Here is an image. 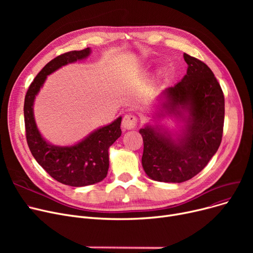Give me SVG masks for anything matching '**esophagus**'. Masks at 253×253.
Segmentation results:
<instances>
[{
    "mask_svg": "<svg viewBox=\"0 0 253 253\" xmlns=\"http://www.w3.org/2000/svg\"><path fill=\"white\" fill-rule=\"evenodd\" d=\"M137 124V117L132 115V114H127L124 116L123 118V121H122V126L125 128V129H133L135 128Z\"/></svg>",
    "mask_w": 253,
    "mask_h": 253,
    "instance_id": "obj_1",
    "label": "esophagus"
}]
</instances>
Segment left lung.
I'll return each instance as SVG.
<instances>
[{
    "label": "left lung",
    "instance_id": "obj_1",
    "mask_svg": "<svg viewBox=\"0 0 253 253\" xmlns=\"http://www.w3.org/2000/svg\"><path fill=\"white\" fill-rule=\"evenodd\" d=\"M187 75L157 97L154 123L139 130L143 139L142 167L157 181L183 182L197 175L221 142L224 97L214 74L187 53ZM174 118L180 130L170 131L160 122Z\"/></svg>",
    "mask_w": 253,
    "mask_h": 253
}]
</instances>
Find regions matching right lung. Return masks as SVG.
Masks as SVG:
<instances>
[{
  "mask_svg": "<svg viewBox=\"0 0 253 253\" xmlns=\"http://www.w3.org/2000/svg\"><path fill=\"white\" fill-rule=\"evenodd\" d=\"M91 49L64 53L48 62L40 72L24 98V123L26 140L36 161L57 181L71 187H85L105 178L110 166L109 149L121 136L122 117L99 127L73 145H55L47 141L39 131L34 104L36 96L43 87L47 76L62 66L86 59Z\"/></svg>",
  "mask_w": 253,
  "mask_h": 253,
  "instance_id": "right-lung-1",
  "label": "right lung"
}]
</instances>
